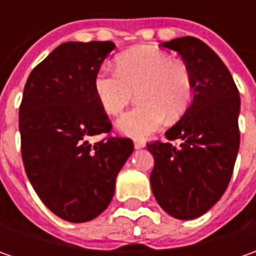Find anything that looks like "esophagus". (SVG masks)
Returning <instances> with one entry per match:
<instances>
[{"label": "esophagus", "mask_w": 256, "mask_h": 256, "mask_svg": "<svg viewBox=\"0 0 256 256\" xmlns=\"http://www.w3.org/2000/svg\"><path fill=\"white\" fill-rule=\"evenodd\" d=\"M134 146H135V150H141V148L145 146V142H144V141H135V142H134Z\"/></svg>", "instance_id": "1"}]
</instances>
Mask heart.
Returning a JSON list of instances; mask_svg holds the SVG:
<instances>
[{"label":"heart","instance_id":"1","mask_svg":"<svg viewBox=\"0 0 256 256\" xmlns=\"http://www.w3.org/2000/svg\"><path fill=\"white\" fill-rule=\"evenodd\" d=\"M94 92L104 111L118 115L138 92V105L116 122L131 138H145L160 130L166 116L175 121L186 112L194 85L190 70L155 46H135L116 58V70L100 68Z\"/></svg>","mask_w":256,"mask_h":256}]
</instances>
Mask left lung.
<instances>
[{
    "instance_id": "obj_1",
    "label": "left lung",
    "mask_w": 256,
    "mask_h": 256,
    "mask_svg": "<svg viewBox=\"0 0 256 256\" xmlns=\"http://www.w3.org/2000/svg\"><path fill=\"white\" fill-rule=\"evenodd\" d=\"M162 46L181 55L190 70L194 100L165 136L146 148L154 156L151 186L166 214L194 220L220 201L231 181L240 150L241 100L231 72L201 40L175 38ZM181 139L175 147L170 140Z\"/></svg>"
}]
</instances>
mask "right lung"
Segmentation results:
<instances>
[{
    "instance_id": "right-lung-1",
    "label": "right lung",
    "mask_w": 256,
    "mask_h": 256,
    "mask_svg": "<svg viewBox=\"0 0 256 256\" xmlns=\"http://www.w3.org/2000/svg\"><path fill=\"white\" fill-rule=\"evenodd\" d=\"M114 48L111 41L56 46L30 74L20 106L26 176L50 211L75 224L108 208L116 175L134 151L130 138L90 142L112 128L94 76Z\"/></svg>"
}]
</instances>
